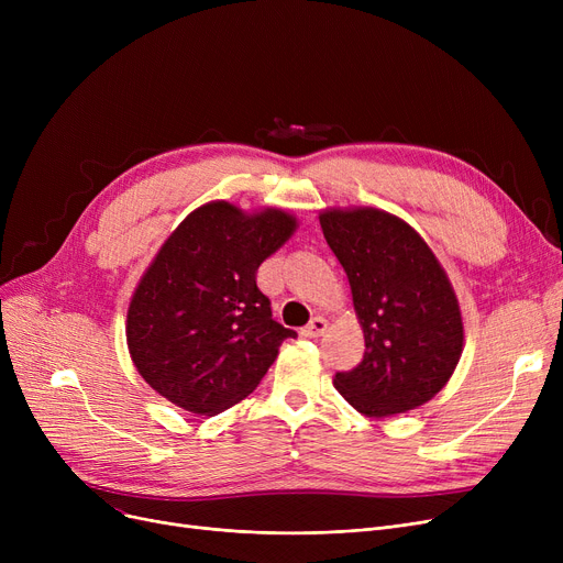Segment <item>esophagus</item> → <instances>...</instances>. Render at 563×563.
<instances>
[{"label":"esophagus","mask_w":563,"mask_h":563,"mask_svg":"<svg viewBox=\"0 0 563 563\" xmlns=\"http://www.w3.org/2000/svg\"><path fill=\"white\" fill-rule=\"evenodd\" d=\"M327 329H329V321L327 319H323V317H312L308 327L301 329V335L303 338H319V335L327 333Z\"/></svg>","instance_id":"esophagus-1"}]
</instances>
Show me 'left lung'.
<instances>
[{
    "mask_svg": "<svg viewBox=\"0 0 563 563\" xmlns=\"http://www.w3.org/2000/svg\"><path fill=\"white\" fill-rule=\"evenodd\" d=\"M349 278L365 353L338 372V393L367 418L420 408L452 378L463 353L454 287L420 232L376 207L319 212Z\"/></svg>",
    "mask_w": 563,
    "mask_h": 563,
    "instance_id": "left-lung-1",
    "label": "left lung"
}]
</instances>
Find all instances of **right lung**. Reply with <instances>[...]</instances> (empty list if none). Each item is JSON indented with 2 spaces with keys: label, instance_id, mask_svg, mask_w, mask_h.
<instances>
[{
  "label": "right lung",
  "instance_id": "1",
  "mask_svg": "<svg viewBox=\"0 0 563 563\" xmlns=\"http://www.w3.org/2000/svg\"><path fill=\"white\" fill-rule=\"evenodd\" d=\"M299 221L280 207L200 205L157 251L128 308V349L157 395L196 416L246 399L297 333L272 319L257 266Z\"/></svg>",
  "mask_w": 563,
  "mask_h": 563
}]
</instances>
